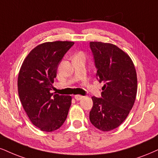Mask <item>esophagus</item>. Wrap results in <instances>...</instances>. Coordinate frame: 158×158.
<instances>
[{"instance_id": "obj_1", "label": "esophagus", "mask_w": 158, "mask_h": 158, "mask_svg": "<svg viewBox=\"0 0 158 158\" xmlns=\"http://www.w3.org/2000/svg\"><path fill=\"white\" fill-rule=\"evenodd\" d=\"M74 97H75V99L76 100H81L83 98V96H82V95H80V94H76L74 96Z\"/></svg>"}]
</instances>
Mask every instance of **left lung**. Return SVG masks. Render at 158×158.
Listing matches in <instances>:
<instances>
[{"instance_id": "1", "label": "left lung", "mask_w": 158, "mask_h": 158, "mask_svg": "<svg viewBox=\"0 0 158 158\" xmlns=\"http://www.w3.org/2000/svg\"><path fill=\"white\" fill-rule=\"evenodd\" d=\"M99 82L105 83L101 98L92 97L91 123L102 131L118 127L133 108L137 94V75L133 62L117 46L91 42Z\"/></svg>"}]
</instances>
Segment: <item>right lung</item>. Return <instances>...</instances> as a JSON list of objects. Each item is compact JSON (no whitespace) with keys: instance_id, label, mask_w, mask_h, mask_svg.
Returning a JSON list of instances; mask_svg holds the SVG:
<instances>
[{"instance_id":"1","label":"right lung","mask_w":158,"mask_h":158,"mask_svg":"<svg viewBox=\"0 0 158 158\" xmlns=\"http://www.w3.org/2000/svg\"><path fill=\"white\" fill-rule=\"evenodd\" d=\"M74 44L56 41L39 44L29 52L19 69V100L32 124L42 131L58 130L67 118L71 96H52L50 91L60 62Z\"/></svg>"}]
</instances>
